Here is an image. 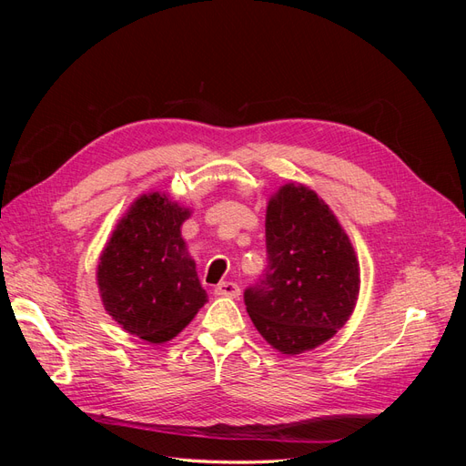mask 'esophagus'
Here are the masks:
<instances>
[{"label":"esophagus","instance_id":"34e87169","mask_svg":"<svg viewBox=\"0 0 466 466\" xmlns=\"http://www.w3.org/2000/svg\"><path fill=\"white\" fill-rule=\"evenodd\" d=\"M214 291L216 295H221V298H238L241 295V288L235 281H219Z\"/></svg>","mask_w":466,"mask_h":466}]
</instances>
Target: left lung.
<instances>
[{
  "mask_svg": "<svg viewBox=\"0 0 466 466\" xmlns=\"http://www.w3.org/2000/svg\"><path fill=\"white\" fill-rule=\"evenodd\" d=\"M268 266L245 289V305L266 342L301 354L327 342L354 311L360 268L354 247L319 196L286 185L266 209Z\"/></svg>",
  "mask_w": 466,
  "mask_h": 466,
  "instance_id": "obj_1",
  "label": "left lung"
}]
</instances>
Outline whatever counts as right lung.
I'll use <instances>...</instances> for the list:
<instances>
[{
    "label": "right lung",
    "instance_id": "add662e5",
    "mask_svg": "<svg viewBox=\"0 0 466 466\" xmlns=\"http://www.w3.org/2000/svg\"><path fill=\"white\" fill-rule=\"evenodd\" d=\"M188 216L165 194L142 196L118 223L98 264L108 315L153 344L171 340L208 301L180 237Z\"/></svg>",
    "mask_w": 466,
    "mask_h": 466
}]
</instances>
